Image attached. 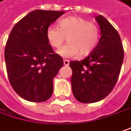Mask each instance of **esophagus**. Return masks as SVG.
<instances>
[{"label":"esophagus","instance_id":"esophagus-1","mask_svg":"<svg viewBox=\"0 0 131 131\" xmlns=\"http://www.w3.org/2000/svg\"><path fill=\"white\" fill-rule=\"evenodd\" d=\"M69 64V60H67V59H64V65L68 66Z\"/></svg>","mask_w":131,"mask_h":131}]
</instances>
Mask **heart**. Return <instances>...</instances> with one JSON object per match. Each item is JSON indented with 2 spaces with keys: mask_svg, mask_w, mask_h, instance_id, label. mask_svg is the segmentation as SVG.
Instances as JSON below:
<instances>
[{
  "mask_svg": "<svg viewBox=\"0 0 131 131\" xmlns=\"http://www.w3.org/2000/svg\"><path fill=\"white\" fill-rule=\"evenodd\" d=\"M59 27L49 26L46 35L48 42L54 48H59L67 37L66 45L59 49L57 53L64 58L74 57L80 53L82 57L90 54L99 41L97 26L81 17L72 16L62 19Z\"/></svg>",
  "mask_w": 131,
  "mask_h": 131,
  "instance_id": "b5f03b06",
  "label": "heart"
}]
</instances>
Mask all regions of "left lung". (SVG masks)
<instances>
[{
    "label": "left lung",
    "mask_w": 131,
    "mask_h": 131,
    "mask_svg": "<svg viewBox=\"0 0 131 131\" xmlns=\"http://www.w3.org/2000/svg\"><path fill=\"white\" fill-rule=\"evenodd\" d=\"M100 39L95 49L82 61H71L72 89L80 103H92L104 99L118 81L124 57L121 37L105 17L97 16Z\"/></svg>",
    "instance_id": "left-lung-1"
}]
</instances>
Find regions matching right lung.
I'll use <instances>...</instances> for the list:
<instances>
[{
  "mask_svg": "<svg viewBox=\"0 0 131 131\" xmlns=\"http://www.w3.org/2000/svg\"><path fill=\"white\" fill-rule=\"evenodd\" d=\"M64 11L35 10L13 26L5 48L8 80L18 95L34 103L53 93V79L64 62L47 39V28Z\"/></svg>",
  "mask_w": 131,
  "mask_h": 131,
  "instance_id": "add662e5",
  "label": "right lung"
}]
</instances>
